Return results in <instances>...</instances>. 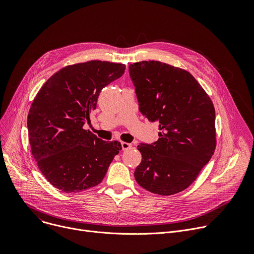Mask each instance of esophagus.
<instances>
[{"label": "esophagus", "instance_id": "obj_1", "mask_svg": "<svg viewBox=\"0 0 254 254\" xmlns=\"http://www.w3.org/2000/svg\"><path fill=\"white\" fill-rule=\"evenodd\" d=\"M121 146H122V149L123 150H127V149H129V148H131V144L130 143H127V142H122L121 143Z\"/></svg>", "mask_w": 254, "mask_h": 254}]
</instances>
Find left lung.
<instances>
[{
	"instance_id": "left-lung-1",
	"label": "left lung",
	"mask_w": 254,
	"mask_h": 254,
	"mask_svg": "<svg viewBox=\"0 0 254 254\" xmlns=\"http://www.w3.org/2000/svg\"><path fill=\"white\" fill-rule=\"evenodd\" d=\"M139 111L159 123L158 140L140 143L142 160L134 177L160 195L186 190L216 148L215 108L201 84L187 70L160 62L129 65Z\"/></svg>"
}]
</instances>
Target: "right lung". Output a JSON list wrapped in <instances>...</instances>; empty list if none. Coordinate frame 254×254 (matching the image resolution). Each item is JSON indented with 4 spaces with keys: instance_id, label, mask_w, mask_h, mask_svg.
<instances>
[{
    "instance_id": "obj_1",
    "label": "right lung",
    "mask_w": 254,
    "mask_h": 254,
    "mask_svg": "<svg viewBox=\"0 0 254 254\" xmlns=\"http://www.w3.org/2000/svg\"><path fill=\"white\" fill-rule=\"evenodd\" d=\"M125 68L101 61L67 65L50 76L33 100L27 119L32 155L45 179L62 191L99 185L122 149L120 142L104 141L82 127L101 91Z\"/></svg>"
}]
</instances>
